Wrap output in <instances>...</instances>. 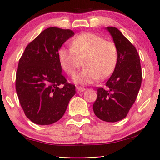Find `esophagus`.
<instances>
[{
	"label": "esophagus",
	"mask_w": 160,
	"mask_h": 160,
	"mask_svg": "<svg viewBox=\"0 0 160 160\" xmlns=\"http://www.w3.org/2000/svg\"><path fill=\"white\" fill-rule=\"evenodd\" d=\"M77 90H78V92H82L85 91L86 89L84 87H81V86H78L77 87Z\"/></svg>",
	"instance_id": "obj_1"
}]
</instances>
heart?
Segmentation results:
<instances>
[{
    "mask_svg": "<svg viewBox=\"0 0 160 160\" xmlns=\"http://www.w3.org/2000/svg\"><path fill=\"white\" fill-rule=\"evenodd\" d=\"M58 56L62 68L71 76L83 61L85 68L74 78L80 84H89L111 76L118 59L115 43L92 33L77 36L71 42V48L62 47Z\"/></svg>",
    "mask_w": 160,
    "mask_h": 160,
    "instance_id": "1",
    "label": "heart"
}]
</instances>
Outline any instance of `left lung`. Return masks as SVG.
<instances>
[{
	"instance_id": "8db88e82",
	"label": "left lung",
	"mask_w": 160,
	"mask_h": 160,
	"mask_svg": "<svg viewBox=\"0 0 160 160\" xmlns=\"http://www.w3.org/2000/svg\"><path fill=\"white\" fill-rule=\"evenodd\" d=\"M106 29L113 38L117 49V64L105 85L107 89H97L98 97L93 111L100 120L114 122L124 119L135 103L141 84L140 57L135 47L120 30Z\"/></svg>"
}]
</instances>
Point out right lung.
Returning a JSON list of instances; mask_svg holds the SVG:
<instances>
[{
  "mask_svg": "<svg viewBox=\"0 0 160 160\" xmlns=\"http://www.w3.org/2000/svg\"><path fill=\"white\" fill-rule=\"evenodd\" d=\"M74 35L73 31L51 27L28 43L20 58L16 89L24 113L32 122L50 125L59 120L76 93L62 74L58 50Z\"/></svg>",
  "mask_w": 160,
  "mask_h": 160,
  "instance_id": "obj_1",
  "label": "right lung"
}]
</instances>
